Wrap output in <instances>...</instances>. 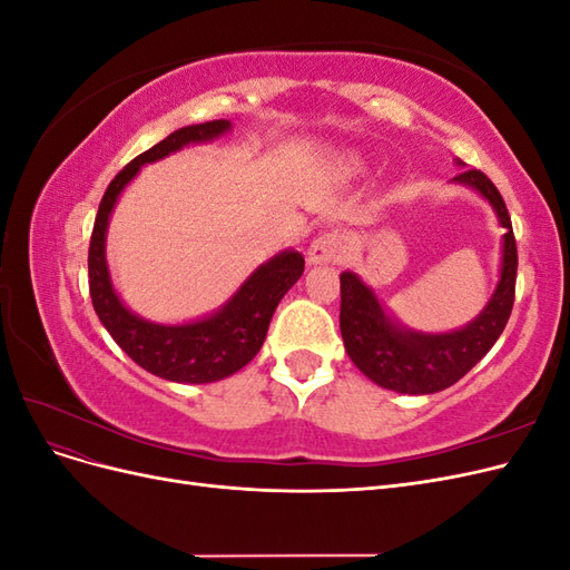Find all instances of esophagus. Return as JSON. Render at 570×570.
<instances>
[{
	"label": "esophagus",
	"instance_id": "obj_1",
	"mask_svg": "<svg viewBox=\"0 0 570 570\" xmlns=\"http://www.w3.org/2000/svg\"><path fill=\"white\" fill-rule=\"evenodd\" d=\"M344 243H342V235L337 230H325L318 237H314L312 247L306 252L308 264H337L340 256H342Z\"/></svg>",
	"mask_w": 570,
	"mask_h": 570
}]
</instances>
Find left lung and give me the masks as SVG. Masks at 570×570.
<instances>
[{
  "label": "left lung",
  "instance_id": "obj_1",
  "mask_svg": "<svg viewBox=\"0 0 570 570\" xmlns=\"http://www.w3.org/2000/svg\"><path fill=\"white\" fill-rule=\"evenodd\" d=\"M454 180L475 187L482 197L490 199L499 223L507 228L502 278L485 312L473 323L444 335L402 331L385 318L373 292L354 273L340 275V331L344 350L373 383L402 394H430L454 385L492 350L513 308L519 252H515L507 204L494 183L478 168L463 170Z\"/></svg>",
  "mask_w": 570,
  "mask_h": 570
}]
</instances>
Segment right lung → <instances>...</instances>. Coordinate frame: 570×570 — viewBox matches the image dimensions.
<instances>
[{
  "label": "right lung",
  "instance_id": "obj_1",
  "mask_svg": "<svg viewBox=\"0 0 570 570\" xmlns=\"http://www.w3.org/2000/svg\"><path fill=\"white\" fill-rule=\"evenodd\" d=\"M228 128L230 124L223 118L185 126L170 132L159 145L142 151L140 157H135L109 183L99 202L90 237V297L99 321L137 366L174 383H214L247 366L262 350L275 306L304 273V256L297 252H283L262 268H256L216 316L187 325H157L142 321L130 314L116 297L105 262V235L120 189L132 180L142 164L164 159L166 154L189 142L212 140Z\"/></svg>",
  "mask_w": 570,
  "mask_h": 570
}]
</instances>
